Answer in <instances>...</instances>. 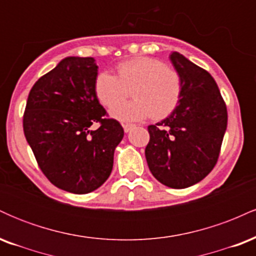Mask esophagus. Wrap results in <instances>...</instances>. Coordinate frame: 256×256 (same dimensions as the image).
Instances as JSON below:
<instances>
[{"instance_id":"1","label":"esophagus","mask_w":256,"mask_h":256,"mask_svg":"<svg viewBox=\"0 0 256 256\" xmlns=\"http://www.w3.org/2000/svg\"><path fill=\"white\" fill-rule=\"evenodd\" d=\"M122 128H124V131L125 132H130L132 128H134V125H132V124H122Z\"/></svg>"}]
</instances>
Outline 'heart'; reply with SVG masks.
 Returning a JSON list of instances; mask_svg holds the SVG:
<instances>
[{
    "instance_id": "heart-1",
    "label": "heart",
    "mask_w": 256,
    "mask_h": 256,
    "mask_svg": "<svg viewBox=\"0 0 256 256\" xmlns=\"http://www.w3.org/2000/svg\"><path fill=\"white\" fill-rule=\"evenodd\" d=\"M118 76L108 71L95 78V92L106 107L126 98L132 90L134 100L114 106L110 116L122 122H138L152 116L166 118L177 108L183 94V79L178 71L154 58H128L116 64Z\"/></svg>"
}]
</instances>
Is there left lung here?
Listing matches in <instances>:
<instances>
[{"mask_svg":"<svg viewBox=\"0 0 256 256\" xmlns=\"http://www.w3.org/2000/svg\"><path fill=\"white\" fill-rule=\"evenodd\" d=\"M170 58L183 79V94L166 119L148 126L146 158L160 183L184 189L202 180L216 166L228 110L210 73L177 52Z\"/></svg>","mask_w":256,"mask_h":256,"instance_id":"8db88e82","label":"left lung"}]
</instances>
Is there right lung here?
Instances as JSON below:
<instances>
[{
  "label": "right lung",
  "instance_id": "1",
  "mask_svg": "<svg viewBox=\"0 0 256 256\" xmlns=\"http://www.w3.org/2000/svg\"><path fill=\"white\" fill-rule=\"evenodd\" d=\"M94 58L70 56L34 83L22 119L26 140L52 184L73 194L96 190L110 177L124 137L95 92ZM95 122L98 130H90Z\"/></svg>",
  "mask_w": 256,
  "mask_h": 256
}]
</instances>
